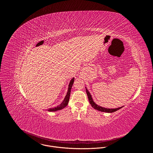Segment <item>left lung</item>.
Listing matches in <instances>:
<instances>
[{
  "label": "left lung",
  "instance_id": "8db88e82",
  "mask_svg": "<svg viewBox=\"0 0 153 153\" xmlns=\"http://www.w3.org/2000/svg\"><path fill=\"white\" fill-rule=\"evenodd\" d=\"M86 88V94H87V96H88V100L90 101V103L91 104V105L92 106L93 108H94V109H96V110L99 111H102V112H106V113H113V112H115L117 110H119V109L122 108L123 106L122 107H119V108H113V109H110V108H104V107H102L98 105H97L93 100V98H92V96L90 94V93L88 91V90H87L86 87H85Z\"/></svg>",
  "mask_w": 153,
  "mask_h": 153
}]
</instances>
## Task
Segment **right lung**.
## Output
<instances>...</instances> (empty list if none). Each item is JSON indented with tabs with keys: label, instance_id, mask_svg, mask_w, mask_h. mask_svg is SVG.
I'll return each mask as SVG.
<instances>
[{
	"label": "right lung",
	"instance_id": "add662e5",
	"mask_svg": "<svg viewBox=\"0 0 153 153\" xmlns=\"http://www.w3.org/2000/svg\"><path fill=\"white\" fill-rule=\"evenodd\" d=\"M74 78L73 77L70 82L69 85H68V91L67 93L66 96L65 97L64 100L62 101V102L58 106H57L56 107H54V108H49L48 110H47L48 111L50 112H52V111H59L60 110H62L63 108H64L65 107H66L68 103L69 102V99H70V93H71V90L72 88V86L74 83Z\"/></svg>",
	"mask_w": 153,
	"mask_h": 153
}]
</instances>
